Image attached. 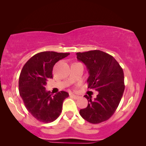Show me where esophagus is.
<instances>
[{
  "label": "esophagus",
  "instance_id": "esophagus-1",
  "mask_svg": "<svg viewBox=\"0 0 146 146\" xmlns=\"http://www.w3.org/2000/svg\"><path fill=\"white\" fill-rule=\"evenodd\" d=\"M70 96L71 98H74V99H75V100H78V99H79V98H80V96H79L72 94L70 95Z\"/></svg>",
  "mask_w": 146,
  "mask_h": 146
}]
</instances>
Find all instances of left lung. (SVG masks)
<instances>
[{"instance_id":"1","label":"left lung","mask_w":146,"mask_h":146,"mask_svg":"<svg viewBox=\"0 0 146 146\" xmlns=\"http://www.w3.org/2000/svg\"><path fill=\"white\" fill-rule=\"evenodd\" d=\"M76 55L88 70V88L98 92L94 100H92L91 96H84L88 104L80 110V114L92 123L106 121L114 113L123 96V70L112 56L98 50L77 52Z\"/></svg>"}]
</instances>
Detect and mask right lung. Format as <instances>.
Masks as SVG:
<instances>
[{
    "mask_svg": "<svg viewBox=\"0 0 146 146\" xmlns=\"http://www.w3.org/2000/svg\"><path fill=\"white\" fill-rule=\"evenodd\" d=\"M69 54L42 52L31 57L22 69L19 82L20 96L27 110L41 122L49 123L56 119L62 111L64 100L69 96L64 91L51 96L44 87L48 80L52 78L55 64Z\"/></svg>",
    "mask_w": 146,
    "mask_h": 146,
    "instance_id": "add662e5",
    "label": "right lung"
}]
</instances>
